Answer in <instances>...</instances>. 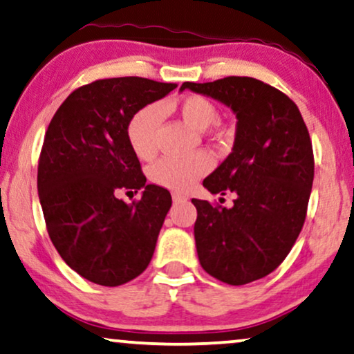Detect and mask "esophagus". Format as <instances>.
<instances>
[{"label":"esophagus","mask_w":354,"mask_h":354,"mask_svg":"<svg viewBox=\"0 0 354 354\" xmlns=\"http://www.w3.org/2000/svg\"><path fill=\"white\" fill-rule=\"evenodd\" d=\"M187 196L180 194V192H173V202L174 204H180V202H186Z\"/></svg>","instance_id":"esophagus-1"}]
</instances>
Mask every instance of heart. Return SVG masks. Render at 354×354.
I'll return each instance as SVG.
<instances>
[{
    "label": "heart",
    "mask_w": 354,
    "mask_h": 354,
    "mask_svg": "<svg viewBox=\"0 0 354 354\" xmlns=\"http://www.w3.org/2000/svg\"><path fill=\"white\" fill-rule=\"evenodd\" d=\"M176 110L187 124L204 131L218 118L216 108L209 98L202 95L183 97ZM163 106L160 103L140 108L128 124V140L133 152L140 160H152L157 153V134L163 121ZM214 160L210 153L196 152L187 157H163L150 168V178L158 186L173 191H187L197 180L212 169Z\"/></svg>",
    "instance_id": "heart-1"
}]
</instances>
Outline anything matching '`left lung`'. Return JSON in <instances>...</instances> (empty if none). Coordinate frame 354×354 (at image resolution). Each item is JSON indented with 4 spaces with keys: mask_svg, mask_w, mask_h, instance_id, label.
I'll use <instances>...</instances> for the list:
<instances>
[{
    "mask_svg": "<svg viewBox=\"0 0 354 354\" xmlns=\"http://www.w3.org/2000/svg\"><path fill=\"white\" fill-rule=\"evenodd\" d=\"M236 115L233 152L204 180L212 194L233 192L232 209L192 199L199 262L214 279L246 285L285 261L303 230L314 181L309 131L296 103L254 77L185 82Z\"/></svg>",
    "mask_w": 354,
    "mask_h": 354,
    "instance_id": "8db88e82",
    "label": "left lung"
}]
</instances>
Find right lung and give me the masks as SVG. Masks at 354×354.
Returning a JSON list of instances; mask_svg holds the SVG:
<instances>
[{
    "mask_svg": "<svg viewBox=\"0 0 354 354\" xmlns=\"http://www.w3.org/2000/svg\"><path fill=\"white\" fill-rule=\"evenodd\" d=\"M173 88L144 77L98 79L75 88L46 129L37 174L46 232L61 259L97 285L128 283L153 256L171 196L145 185L128 124ZM139 189L133 205L117 199Z\"/></svg>",
    "mask_w": 354,
    "mask_h": 354,
    "instance_id": "right-lung-1",
    "label": "right lung"
}]
</instances>
